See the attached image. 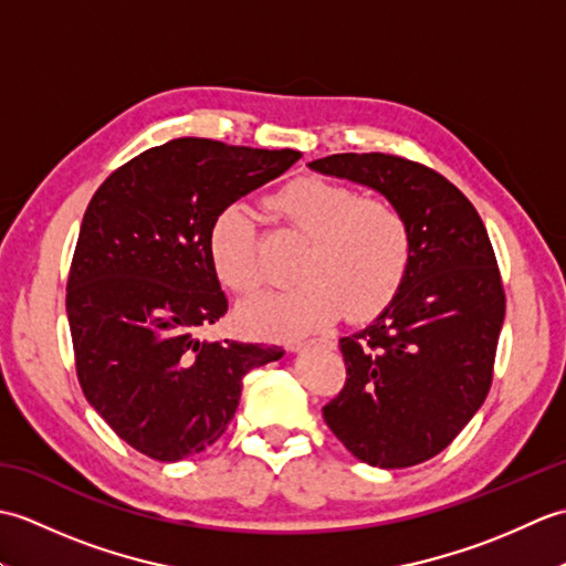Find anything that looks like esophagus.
<instances>
[{"instance_id": "esophagus-1", "label": "esophagus", "mask_w": 566, "mask_h": 566, "mask_svg": "<svg viewBox=\"0 0 566 566\" xmlns=\"http://www.w3.org/2000/svg\"><path fill=\"white\" fill-rule=\"evenodd\" d=\"M316 343H326V340H294V343H290L286 347H290L292 353H298V350H304V347L316 345Z\"/></svg>"}]
</instances>
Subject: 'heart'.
Returning <instances> with one entry per match:
<instances>
[{"label":"heart","mask_w":566,"mask_h":566,"mask_svg":"<svg viewBox=\"0 0 566 566\" xmlns=\"http://www.w3.org/2000/svg\"><path fill=\"white\" fill-rule=\"evenodd\" d=\"M270 207L306 238V245L296 258V284L260 294L238 308L248 333L298 338L331 326L343 311L363 318L389 304L411 260V231L396 203L321 177H298L276 191ZM209 252L228 290H258V240L243 203H228L216 216Z\"/></svg>","instance_id":"1"}]
</instances>
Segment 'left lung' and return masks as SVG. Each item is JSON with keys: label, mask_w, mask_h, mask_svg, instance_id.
Here are the masks:
<instances>
[{"label": "left lung", "mask_w": 566, "mask_h": 566, "mask_svg": "<svg viewBox=\"0 0 566 566\" xmlns=\"http://www.w3.org/2000/svg\"><path fill=\"white\" fill-rule=\"evenodd\" d=\"M308 167L379 191L411 231L394 298L340 338L347 379L323 418L359 462L420 464L460 436L494 377L506 294L484 221L442 175L396 155L340 153Z\"/></svg>", "instance_id": "obj_1"}]
</instances>
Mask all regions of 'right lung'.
Instances as JSON below:
<instances>
[{
	"label": "right lung",
	"mask_w": 566,
	"mask_h": 566,
	"mask_svg": "<svg viewBox=\"0 0 566 566\" xmlns=\"http://www.w3.org/2000/svg\"><path fill=\"white\" fill-rule=\"evenodd\" d=\"M298 158L175 138L118 167L84 211L65 302L80 387L153 460L207 450L235 416L248 371L284 355L197 331L228 311L209 252L213 219Z\"/></svg>",
	"instance_id": "add662e5"
}]
</instances>
